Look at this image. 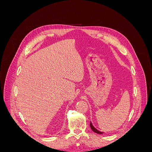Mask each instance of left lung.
I'll return each mask as SVG.
<instances>
[{"label": "left lung", "instance_id": "8db88e82", "mask_svg": "<svg viewBox=\"0 0 152 152\" xmlns=\"http://www.w3.org/2000/svg\"><path fill=\"white\" fill-rule=\"evenodd\" d=\"M90 127H91V129L93 130L94 132H96V133H97V134H103V132H101V131H98V129H96L93 126V124H92V123H91V122H90Z\"/></svg>", "mask_w": 152, "mask_h": 152}]
</instances>
